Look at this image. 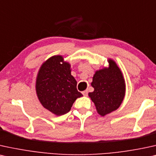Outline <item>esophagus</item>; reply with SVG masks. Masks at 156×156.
Listing matches in <instances>:
<instances>
[{
  "mask_svg": "<svg viewBox=\"0 0 156 156\" xmlns=\"http://www.w3.org/2000/svg\"><path fill=\"white\" fill-rule=\"evenodd\" d=\"M83 95L85 96H88V90H84V91L82 92Z\"/></svg>",
  "mask_w": 156,
  "mask_h": 156,
  "instance_id": "34e87169",
  "label": "esophagus"
}]
</instances>
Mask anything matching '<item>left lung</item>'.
<instances>
[{
  "mask_svg": "<svg viewBox=\"0 0 156 156\" xmlns=\"http://www.w3.org/2000/svg\"><path fill=\"white\" fill-rule=\"evenodd\" d=\"M108 67L96 70L93 76V92L88 96L94 103L99 115L106 114L117 110L123 101L126 92V84L122 72L114 60H107Z\"/></svg>",
  "mask_w": 156,
  "mask_h": 156,
  "instance_id": "obj_1",
  "label": "left lung"
}]
</instances>
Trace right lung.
<instances>
[{"label":"right lung","mask_w":156,"mask_h":156,"mask_svg":"<svg viewBox=\"0 0 156 156\" xmlns=\"http://www.w3.org/2000/svg\"><path fill=\"white\" fill-rule=\"evenodd\" d=\"M71 68L62 55L50 57L42 64L36 78L35 89L43 107L57 116L68 113L78 98L83 96L76 88Z\"/></svg>","instance_id":"1"}]
</instances>
